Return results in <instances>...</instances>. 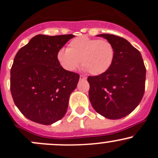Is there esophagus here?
<instances>
[{"mask_svg": "<svg viewBox=\"0 0 158 158\" xmlns=\"http://www.w3.org/2000/svg\"><path fill=\"white\" fill-rule=\"evenodd\" d=\"M79 79H80L81 81H84L86 79V77H85V76H82V75H80V77H79Z\"/></svg>", "mask_w": 158, "mask_h": 158, "instance_id": "34e87169", "label": "esophagus"}]
</instances>
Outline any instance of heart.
Instances as JSON below:
<instances>
[{
  "instance_id": "obj_1",
  "label": "heart",
  "mask_w": 158,
  "mask_h": 158,
  "mask_svg": "<svg viewBox=\"0 0 158 158\" xmlns=\"http://www.w3.org/2000/svg\"><path fill=\"white\" fill-rule=\"evenodd\" d=\"M115 56V48L109 41L79 36L69 43L68 49L59 50L56 58L67 71H74L81 62L85 71L99 76L109 70Z\"/></svg>"
}]
</instances>
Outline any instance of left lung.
I'll return each instance as SVG.
<instances>
[{"label": "left lung", "mask_w": 158, "mask_h": 158, "mask_svg": "<svg viewBox=\"0 0 158 158\" xmlns=\"http://www.w3.org/2000/svg\"><path fill=\"white\" fill-rule=\"evenodd\" d=\"M115 48V59L106 73L88 77L89 99L94 110L110 119L123 118L137 108L143 97L146 67L140 52L122 37L100 34Z\"/></svg>", "instance_id": "left-lung-1"}]
</instances>
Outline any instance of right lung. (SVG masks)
I'll list each match as a JSON object with an SVG mask.
<instances>
[{
    "instance_id": "right-lung-1",
    "label": "right lung",
    "mask_w": 158,
    "mask_h": 158,
    "mask_svg": "<svg viewBox=\"0 0 158 158\" xmlns=\"http://www.w3.org/2000/svg\"><path fill=\"white\" fill-rule=\"evenodd\" d=\"M74 36L37 35L15 55L10 70L11 94L27 119L50 125L66 114L79 75L65 70L56 55Z\"/></svg>"
}]
</instances>
